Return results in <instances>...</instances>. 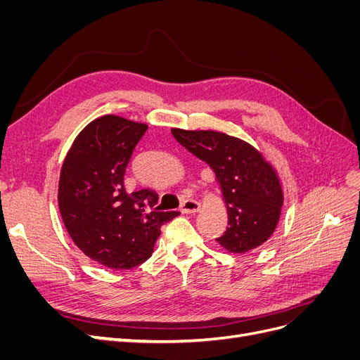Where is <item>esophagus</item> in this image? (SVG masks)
Returning a JSON list of instances; mask_svg holds the SVG:
<instances>
[{"instance_id": "1", "label": "esophagus", "mask_w": 360, "mask_h": 360, "mask_svg": "<svg viewBox=\"0 0 360 360\" xmlns=\"http://www.w3.org/2000/svg\"><path fill=\"white\" fill-rule=\"evenodd\" d=\"M200 202L198 201H193V200H186L183 201L180 205V212L181 213H197L200 212Z\"/></svg>"}]
</instances>
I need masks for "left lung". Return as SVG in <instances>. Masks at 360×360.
Returning a JSON list of instances; mask_svg holds the SVG:
<instances>
[{"instance_id":"8db88e82","label":"left lung","mask_w":360,"mask_h":360,"mask_svg":"<svg viewBox=\"0 0 360 360\" xmlns=\"http://www.w3.org/2000/svg\"><path fill=\"white\" fill-rule=\"evenodd\" d=\"M171 134L214 172L228 213L226 230L216 242L231 254H245L267 242L279 222L284 189L261 150L217 130L172 127Z\"/></svg>"}]
</instances>
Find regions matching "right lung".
I'll list each match as a JSON object with an SVG mask.
<instances>
[{"instance_id":"1","label":"right lung","mask_w":360,"mask_h":360,"mask_svg":"<svg viewBox=\"0 0 360 360\" xmlns=\"http://www.w3.org/2000/svg\"><path fill=\"white\" fill-rule=\"evenodd\" d=\"M146 123L108 114L86 124L64 158L58 207L82 252L110 269H132L153 254L160 226L179 212H158V193L127 192L126 167Z\"/></svg>"}]
</instances>
